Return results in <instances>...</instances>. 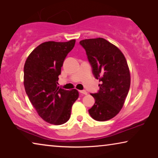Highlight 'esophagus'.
Here are the masks:
<instances>
[{
  "mask_svg": "<svg viewBox=\"0 0 158 158\" xmlns=\"http://www.w3.org/2000/svg\"><path fill=\"white\" fill-rule=\"evenodd\" d=\"M79 92L81 93V94H83V95H87L88 94V93H87V91H86V90H79Z\"/></svg>",
  "mask_w": 158,
  "mask_h": 158,
  "instance_id": "esophagus-1",
  "label": "esophagus"
}]
</instances>
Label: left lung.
<instances>
[{
    "mask_svg": "<svg viewBox=\"0 0 158 158\" xmlns=\"http://www.w3.org/2000/svg\"><path fill=\"white\" fill-rule=\"evenodd\" d=\"M80 44L85 49L95 78L101 82L98 91L91 94L95 103L88 112L98 122L111 119L122 109L130 87L126 58L119 49L105 39L84 40Z\"/></svg>",
    "mask_w": 158,
    "mask_h": 158,
    "instance_id": "8db88e82",
    "label": "left lung"
}]
</instances>
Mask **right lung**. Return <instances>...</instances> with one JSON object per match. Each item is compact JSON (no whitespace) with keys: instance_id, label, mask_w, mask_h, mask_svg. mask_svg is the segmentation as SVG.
I'll return each instance as SVG.
<instances>
[{"instance_id":"right-lung-1","label":"right lung","mask_w":158,"mask_h":158,"mask_svg":"<svg viewBox=\"0 0 158 158\" xmlns=\"http://www.w3.org/2000/svg\"><path fill=\"white\" fill-rule=\"evenodd\" d=\"M75 40L66 42H46L36 47L26 60L23 85L30 101L45 122L60 125L70 117L71 108L78 98L75 89L57 86L58 76Z\"/></svg>"}]
</instances>
